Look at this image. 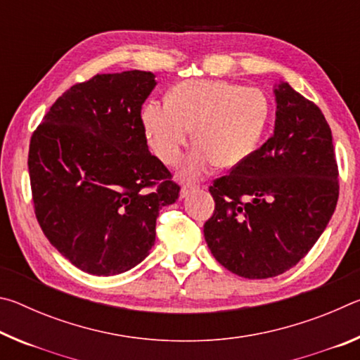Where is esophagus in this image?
Here are the masks:
<instances>
[{"label":"esophagus","mask_w":360,"mask_h":360,"mask_svg":"<svg viewBox=\"0 0 360 360\" xmlns=\"http://www.w3.org/2000/svg\"><path fill=\"white\" fill-rule=\"evenodd\" d=\"M198 187L200 186L195 184V182H182V186H181V198L187 197L188 192H192V191H195V188H198Z\"/></svg>","instance_id":"34e87169"}]
</instances>
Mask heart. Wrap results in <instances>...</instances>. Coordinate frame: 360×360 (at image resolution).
<instances>
[{"label":"heart","instance_id":"heart-1","mask_svg":"<svg viewBox=\"0 0 360 360\" xmlns=\"http://www.w3.org/2000/svg\"><path fill=\"white\" fill-rule=\"evenodd\" d=\"M268 117V101L259 89L229 81H186L168 94L167 103L149 101L141 120L152 152L167 165H176L193 138L198 144L182 167L200 176L219 162L235 167L257 148Z\"/></svg>","mask_w":360,"mask_h":360}]
</instances>
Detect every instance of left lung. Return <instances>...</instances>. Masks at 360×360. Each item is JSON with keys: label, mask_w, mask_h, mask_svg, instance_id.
Here are the masks:
<instances>
[{"label": "left lung", "mask_w": 360, "mask_h": 360, "mask_svg": "<svg viewBox=\"0 0 360 360\" xmlns=\"http://www.w3.org/2000/svg\"><path fill=\"white\" fill-rule=\"evenodd\" d=\"M275 95V131L214 179V212L203 227L219 264L248 279L273 278L295 266L338 202V165L324 114L288 82Z\"/></svg>", "instance_id": "1"}]
</instances>
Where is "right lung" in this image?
<instances>
[{
  "mask_svg": "<svg viewBox=\"0 0 360 360\" xmlns=\"http://www.w3.org/2000/svg\"><path fill=\"white\" fill-rule=\"evenodd\" d=\"M154 87L149 71L96 75L66 90L32 135L36 219L90 275H120L148 257L158 211L179 197L146 139L141 108Z\"/></svg>",
  "mask_w": 360,
  "mask_h": 360,
  "instance_id": "obj_1",
  "label": "right lung"
}]
</instances>
